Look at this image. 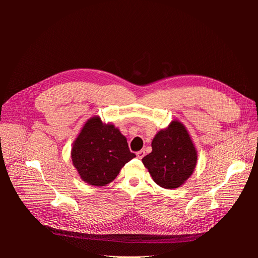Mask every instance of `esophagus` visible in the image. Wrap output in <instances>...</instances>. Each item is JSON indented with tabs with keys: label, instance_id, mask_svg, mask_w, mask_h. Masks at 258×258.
Returning a JSON list of instances; mask_svg holds the SVG:
<instances>
[{
	"label": "esophagus",
	"instance_id": "1",
	"mask_svg": "<svg viewBox=\"0 0 258 258\" xmlns=\"http://www.w3.org/2000/svg\"><path fill=\"white\" fill-rule=\"evenodd\" d=\"M145 156V151L144 150H141V151H139V152H137V157L139 158V159H142L143 157Z\"/></svg>",
	"mask_w": 258,
	"mask_h": 258
}]
</instances>
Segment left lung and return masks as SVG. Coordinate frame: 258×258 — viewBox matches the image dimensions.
Returning a JSON list of instances; mask_svg holds the SVG:
<instances>
[{
  "label": "left lung",
  "instance_id": "1",
  "mask_svg": "<svg viewBox=\"0 0 258 258\" xmlns=\"http://www.w3.org/2000/svg\"><path fill=\"white\" fill-rule=\"evenodd\" d=\"M153 151L142 159L156 184L173 189L194 172L197 152L183 123L172 121L152 142Z\"/></svg>",
  "mask_w": 258,
  "mask_h": 258
}]
</instances>
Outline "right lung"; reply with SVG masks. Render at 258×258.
Returning <instances> with one entry per match:
<instances>
[{
    "mask_svg": "<svg viewBox=\"0 0 258 258\" xmlns=\"http://www.w3.org/2000/svg\"><path fill=\"white\" fill-rule=\"evenodd\" d=\"M71 154L83 181L93 186L111 183L120 169L136 157L120 131L111 123H103L99 117L85 123Z\"/></svg>",
    "mask_w": 258,
    "mask_h": 258,
    "instance_id": "1",
    "label": "right lung"
}]
</instances>
